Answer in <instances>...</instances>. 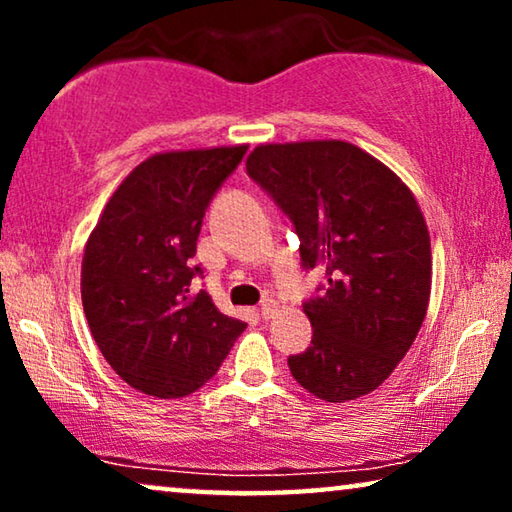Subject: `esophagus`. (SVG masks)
<instances>
[{
	"instance_id": "34e87169",
	"label": "esophagus",
	"mask_w": 512,
	"mask_h": 512,
	"mask_svg": "<svg viewBox=\"0 0 512 512\" xmlns=\"http://www.w3.org/2000/svg\"><path fill=\"white\" fill-rule=\"evenodd\" d=\"M275 310H277V303L272 298H265L261 303V317L263 319H270L272 314H275Z\"/></svg>"
}]
</instances>
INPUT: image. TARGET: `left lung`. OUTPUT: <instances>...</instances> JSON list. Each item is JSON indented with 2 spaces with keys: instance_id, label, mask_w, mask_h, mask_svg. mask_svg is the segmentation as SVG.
I'll use <instances>...</instances> for the list:
<instances>
[{
  "instance_id": "obj_1",
  "label": "left lung",
  "mask_w": 512,
  "mask_h": 512,
  "mask_svg": "<svg viewBox=\"0 0 512 512\" xmlns=\"http://www.w3.org/2000/svg\"><path fill=\"white\" fill-rule=\"evenodd\" d=\"M247 174L289 216L305 270L326 284L307 298L312 345L291 375L321 401L375 391L408 354L431 293V240L410 188L359 146H256Z\"/></svg>"
}]
</instances>
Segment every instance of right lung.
<instances>
[{
  "mask_svg": "<svg viewBox=\"0 0 512 512\" xmlns=\"http://www.w3.org/2000/svg\"><path fill=\"white\" fill-rule=\"evenodd\" d=\"M247 146L170 151L132 170L88 237L81 300L90 333L132 389L156 398L198 391L247 324L195 289L209 202Z\"/></svg>",
  "mask_w": 512,
  "mask_h": 512,
  "instance_id": "add662e5",
  "label": "right lung"
}]
</instances>
